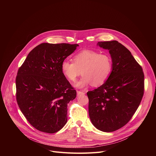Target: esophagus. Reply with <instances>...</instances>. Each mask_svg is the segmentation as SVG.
<instances>
[{
	"mask_svg": "<svg viewBox=\"0 0 156 156\" xmlns=\"http://www.w3.org/2000/svg\"><path fill=\"white\" fill-rule=\"evenodd\" d=\"M85 94L84 92L81 91H77V95L80 96V95H84Z\"/></svg>",
	"mask_w": 156,
	"mask_h": 156,
	"instance_id": "1",
	"label": "esophagus"
}]
</instances>
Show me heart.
Instances as JSON below:
<instances>
[{
    "mask_svg": "<svg viewBox=\"0 0 156 156\" xmlns=\"http://www.w3.org/2000/svg\"><path fill=\"white\" fill-rule=\"evenodd\" d=\"M112 70L113 60L110 55L93 50H83L74 55L73 62L64 60L61 63L62 74L70 81H75L81 71L82 78L75 84L80 88L90 84L95 87L104 84Z\"/></svg>",
    "mask_w": 156,
    "mask_h": 156,
    "instance_id": "b5f03b06",
    "label": "heart"
}]
</instances>
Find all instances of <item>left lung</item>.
<instances>
[{
	"instance_id": "1",
	"label": "left lung",
	"mask_w": 156,
	"mask_h": 156,
	"mask_svg": "<svg viewBox=\"0 0 156 156\" xmlns=\"http://www.w3.org/2000/svg\"><path fill=\"white\" fill-rule=\"evenodd\" d=\"M98 45L109 51L113 70L104 84L87 93L89 115L97 129L112 132L125 126L138 108L144 75L129 51L118 41H101Z\"/></svg>"
}]
</instances>
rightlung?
<instances>
[{
	"mask_svg": "<svg viewBox=\"0 0 156 156\" xmlns=\"http://www.w3.org/2000/svg\"><path fill=\"white\" fill-rule=\"evenodd\" d=\"M78 44L42 43L28 55L16 77L18 105L37 130L54 133L67 122V105L76 91L63 76L61 63Z\"/></svg>",
	"mask_w": 156,
	"mask_h": 156,
	"instance_id": "add662e5",
	"label": "right lung"
}]
</instances>
